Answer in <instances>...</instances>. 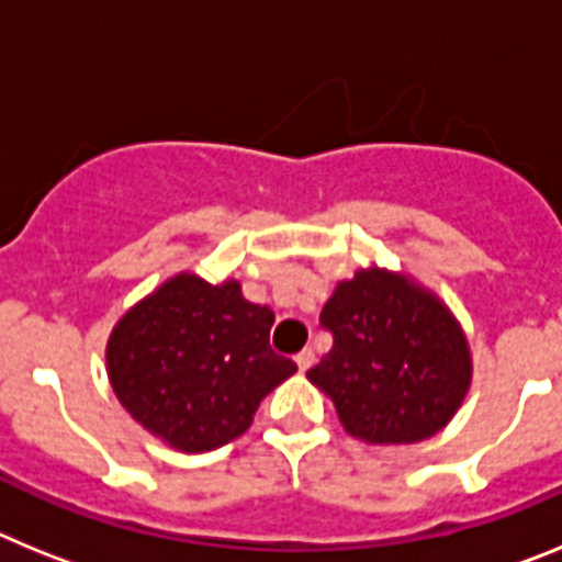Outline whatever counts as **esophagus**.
Instances as JSON below:
<instances>
[{"label":"esophagus","mask_w":562,"mask_h":562,"mask_svg":"<svg viewBox=\"0 0 562 562\" xmlns=\"http://www.w3.org/2000/svg\"><path fill=\"white\" fill-rule=\"evenodd\" d=\"M295 362H297V369H301V371H310L312 366H315V351H312V349L297 351V355H295Z\"/></svg>","instance_id":"34e87169"}]
</instances>
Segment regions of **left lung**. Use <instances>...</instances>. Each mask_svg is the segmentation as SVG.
<instances>
[{
	"label": "left lung",
	"mask_w": 562,
	"mask_h": 562,
	"mask_svg": "<svg viewBox=\"0 0 562 562\" xmlns=\"http://www.w3.org/2000/svg\"><path fill=\"white\" fill-rule=\"evenodd\" d=\"M331 349L306 371L342 428L371 445L439 434L464 402L473 360L459 321L408 276L357 270L321 312Z\"/></svg>",
	"instance_id": "left-lung-1"
}]
</instances>
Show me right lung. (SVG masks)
<instances>
[{
    "label": "right lung",
    "instance_id": "obj_1",
    "mask_svg": "<svg viewBox=\"0 0 562 562\" xmlns=\"http://www.w3.org/2000/svg\"><path fill=\"white\" fill-rule=\"evenodd\" d=\"M272 321L238 281L213 286L180 272L117 321L109 382L148 434L182 453L216 450L245 434L258 402L297 371L270 349Z\"/></svg>",
    "mask_w": 562,
    "mask_h": 562
}]
</instances>
